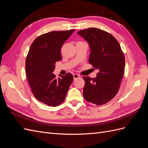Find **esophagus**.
Segmentation results:
<instances>
[{
  "label": "esophagus",
  "mask_w": 148,
  "mask_h": 148,
  "mask_svg": "<svg viewBox=\"0 0 148 148\" xmlns=\"http://www.w3.org/2000/svg\"><path fill=\"white\" fill-rule=\"evenodd\" d=\"M73 76V78H74V79H78V78H79L80 77V76H79L78 74H74Z\"/></svg>",
  "instance_id": "1"
}]
</instances>
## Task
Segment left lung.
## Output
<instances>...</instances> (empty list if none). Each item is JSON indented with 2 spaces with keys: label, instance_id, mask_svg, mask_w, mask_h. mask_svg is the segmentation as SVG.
Instances as JSON below:
<instances>
[{
  "label": "left lung",
  "instance_id": "8db88e82",
  "mask_svg": "<svg viewBox=\"0 0 148 148\" xmlns=\"http://www.w3.org/2000/svg\"><path fill=\"white\" fill-rule=\"evenodd\" d=\"M88 43L91 53L89 63L99 70L96 77H83V95L88 102L103 105L117 95L123 78L125 57L117 40L112 35L98 28L78 31Z\"/></svg>",
  "mask_w": 148,
  "mask_h": 148
}]
</instances>
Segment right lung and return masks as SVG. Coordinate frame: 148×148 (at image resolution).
<instances>
[{"label":"right lung","instance_id":"obj_1","mask_svg":"<svg viewBox=\"0 0 148 148\" xmlns=\"http://www.w3.org/2000/svg\"><path fill=\"white\" fill-rule=\"evenodd\" d=\"M75 29L51 31L39 36L31 44L26 59V73L33 95L49 106L60 105L73 81V75L52 73L55 63L62 59L61 48Z\"/></svg>","mask_w":148,"mask_h":148}]
</instances>
